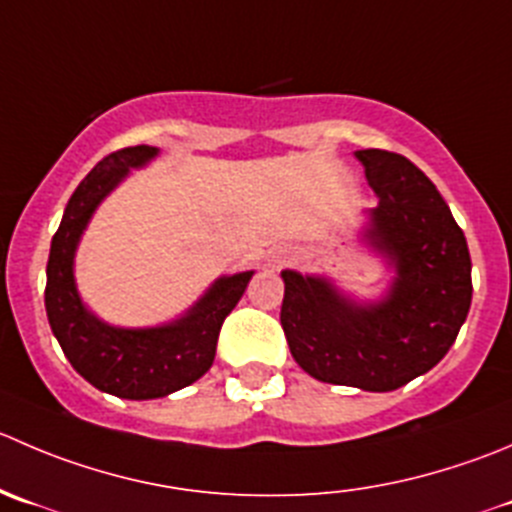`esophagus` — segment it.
I'll list each match as a JSON object with an SVG mask.
<instances>
[{"label":"esophagus","instance_id":"obj_1","mask_svg":"<svg viewBox=\"0 0 512 512\" xmlns=\"http://www.w3.org/2000/svg\"><path fill=\"white\" fill-rule=\"evenodd\" d=\"M290 260H292V252L287 250V247H275V250L270 252V257H267V265L282 267V265H287Z\"/></svg>","mask_w":512,"mask_h":512}]
</instances>
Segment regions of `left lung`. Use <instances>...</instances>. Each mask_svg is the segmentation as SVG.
I'll return each mask as SVG.
<instances>
[{
  "label": "left lung",
  "mask_w": 512,
  "mask_h": 512,
  "mask_svg": "<svg viewBox=\"0 0 512 512\" xmlns=\"http://www.w3.org/2000/svg\"><path fill=\"white\" fill-rule=\"evenodd\" d=\"M377 205L360 242L393 280L355 297L327 275L282 270L280 322L297 365L320 382L390 393L433 370L458 337L470 300V252L438 187L403 155L357 150Z\"/></svg>",
  "instance_id": "1"
}]
</instances>
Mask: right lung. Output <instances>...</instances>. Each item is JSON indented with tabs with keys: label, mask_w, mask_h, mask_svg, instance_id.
<instances>
[{
	"label": "right lung",
	"mask_w": 512,
	"mask_h": 512,
	"mask_svg": "<svg viewBox=\"0 0 512 512\" xmlns=\"http://www.w3.org/2000/svg\"><path fill=\"white\" fill-rule=\"evenodd\" d=\"M157 155V147L137 145L97 162L69 197L49 247L44 290L49 327L89 385L124 400L167 398L200 380L215 360L222 322L255 275V270H247L217 277L190 310L155 327L109 325L89 310L74 280L79 240L104 197Z\"/></svg>",
	"instance_id": "right-lung-1"
}]
</instances>
